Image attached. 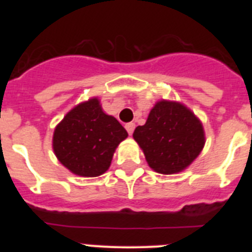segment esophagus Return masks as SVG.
<instances>
[{
	"label": "esophagus",
	"mask_w": 252,
	"mask_h": 252,
	"mask_svg": "<svg viewBox=\"0 0 252 252\" xmlns=\"http://www.w3.org/2000/svg\"><path fill=\"white\" fill-rule=\"evenodd\" d=\"M125 128L127 130V132L130 133V135H132L133 130H135V124H133V122H128V124L125 125Z\"/></svg>",
	"instance_id": "34e87169"
}]
</instances>
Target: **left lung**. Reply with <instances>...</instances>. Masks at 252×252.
Wrapping results in <instances>:
<instances>
[{
  "mask_svg": "<svg viewBox=\"0 0 252 252\" xmlns=\"http://www.w3.org/2000/svg\"><path fill=\"white\" fill-rule=\"evenodd\" d=\"M133 139L146 161L161 174L182 171L199 155L204 132L199 120L183 104L160 101L150 111L144 126H137Z\"/></svg>",
  "mask_w": 252,
  "mask_h": 252,
  "instance_id": "1",
  "label": "left lung"
}]
</instances>
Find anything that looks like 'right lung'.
Returning a JSON list of instances; mask_svg holds the SVG:
<instances>
[{
  "label": "right lung",
  "mask_w": 252,
  "mask_h": 252,
  "mask_svg": "<svg viewBox=\"0 0 252 252\" xmlns=\"http://www.w3.org/2000/svg\"><path fill=\"white\" fill-rule=\"evenodd\" d=\"M127 131L102 111L97 98L78 104L55 127L53 149L65 168L82 177H98L110 168Z\"/></svg>",
  "instance_id": "1"
}]
</instances>
